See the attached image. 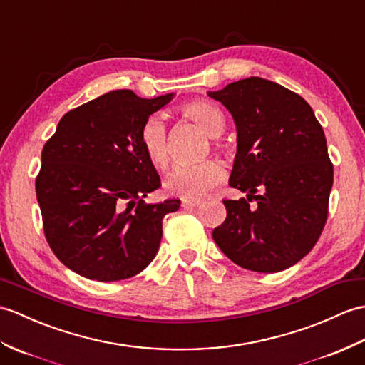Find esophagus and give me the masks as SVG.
<instances>
[{"mask_svg":"<svg viewBox=\"0 0 365 365\" xmlns=\"http://www.w3.org/2000/svg\"><path fill=\"white\" fill-rule=\"evenodd\" d=\"M199 205H200V200H197V199H183L182 200L183 208H194V207H199Z\"/></svg>","mask_w":365,"mask_h":365,"instance_id":"1","label":"esophagus"}]
</instances>
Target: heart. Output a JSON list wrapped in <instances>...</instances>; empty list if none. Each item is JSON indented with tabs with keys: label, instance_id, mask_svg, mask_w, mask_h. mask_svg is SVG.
Wrapping results in <instances>:
<instances>
[{
	"label": "heart",
	"instance_id": "b5f03b06",
	"mask_svg": "<svg viewBox=\"0 0 365 365\" xmlns=\"http://www.w3.org/2000/svg\"><path fill=\"white\" fill-rule=\"evenodd\" d=\"M183 116L200 125L210 137H219L225 129L222 110L210 101H191L180 107ZM141 146L149 162L157 168H165L169 162V132L163 118L158 113L148 116L140 130ZM224 169L216 160H203L199 163L175 165L166 175L165 188L174 196L199 199L221 182Z\"/></svg>",
	"mask_w": 365,
	"mask_h": 365
}]
</instances>
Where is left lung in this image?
Returning <instances> with one entry per match:
<instances>
[{
	"instance_id": "1",
	"label": "left lung",
	"mask_w": 365,
	"mask_h": 365,
	"mask_svg": "<svg viewBox=\"0 0 365 365\" xmlns=\"http://www.w3.org/2000/svg\"><path fill=\"white\" fill-rule=\"evenodd\" d=\"M208 96L233 118L238 144L228 185L247 192V199L224 200L227 217L213 240L242 269L291 267L327 222L333 165L324 129L307 101L267 79L232 82Z\"/></svg>"
}]
</instances>
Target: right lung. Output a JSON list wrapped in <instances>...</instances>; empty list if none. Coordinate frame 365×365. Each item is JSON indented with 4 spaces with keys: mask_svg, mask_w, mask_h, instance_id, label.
Returning a JSON list of instances; mask_svg holds the SVG:
<instances>
[{
    "mask_svg": "<svg viewBox=\"0 0 365 365\" xmlns=\"http://www.w3.org/2000/svg\"><path fill=\"white\" fill-rule=\"evenodd\" d=\"M174 93L152 99L106 93L68 112L41 150L37 200L49 247L90 279L118 282L146 269L162 240L163 217L179 199L144 203L160 175L140 141L148 116Z\"/></svg>",
    "mask_w": 365,
    "mask_h": 365,
    "instance_id": "obj_1",
    "label": "right lung"
}]
</instances>
